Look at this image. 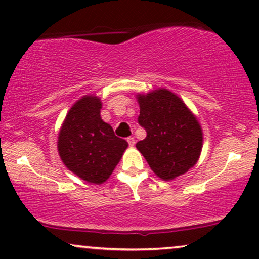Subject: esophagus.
Instances as JSON below:
<instances>
[{"label":"esophagus","instance_id":"obj_1","mask_svg":"<svg viewBox=\"0 0 259 259\" xmlns=\"http://www.w3.org/2000/svg\"><path fill=\"white\" fill-rule=\"evenodd\" d=\"M127 143H128L131 147H133L134 144H136V139H134L133 137H128V138H127Z\"/></svg>","mask_w":259,"mask_h":259}]
</instances>
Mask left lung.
<instances>
[{
	"label": "left lung",
	"instance_id": "left-lung-1",
	"mask_svg": "<svg viewBox=\"0 0 259 259\" xmlns=\"http://www.w3.org/2000/svg\"><path fill=\"white\" fill-rule=\"evenodd\" d=\"M138 121L147 136L137 148L152 171L173 180L197 164L203 148V130L197 116L178 95L166 88L138 93Z\"/></svg>",
	"mask_w": 259,
	"mask_h": 259
}]
</instances>
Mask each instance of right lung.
Masks as SVG:
<instances>
[{
    "label": "right lung",
    "mask_w": 259,
    "mask_h": 259,
    "mask_svg": "<svg viewBox=\"0 0 259 259\" xmlns=\"http://www.w3.org/2000/svg\"><path fill=\"white\" fill-rule=\"evenodd\" d=\"M101 99L84 95L67 113L58 137V151L69 171L91 184L105 183L128 147L101 119Z\"/></svg>",
    "instance_id": "add662e5"
}]
</instances>
